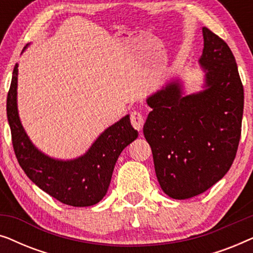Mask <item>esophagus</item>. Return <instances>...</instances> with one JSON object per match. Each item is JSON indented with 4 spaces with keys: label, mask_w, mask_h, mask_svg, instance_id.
<instances>
[{
    "label": "esophagus",
    "mask_w": 253,
    "mask_h": 253,
    "mask_svg": "<svg viewBox=\"0 0 253 253\" xmlns=\"http://www.w3.org/2000/svg\"><path fill=\"white\" fill-rule=\"evenodd\" d=\"M130 121H131V124H132V126L136 130L140 131L141 129H143L144 115L140 112H137V110H133V112H131Z\"/></svg>",
    "instance_id": "34e87169"
}]
</instances>
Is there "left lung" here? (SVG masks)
<instances>
[{
    "mask_svg": "<svg viewBox=\"0 0 253 253\" xmlns=\"http://www.w3.org/2000/svg\"><path fill=\"white\" fill-rule=\"evenodd\" d=\"M200 64L206 89L181 95L171 83L147 99L152 108L144 136L153 154L155 174L166 195L188 199L220 181L233 165L241 139L244 89L226 41L203 27Z\"/></svg>",
    "mask_w": 253,
    "mask_h": 253,
    "instance_id": "8db88e82",
    "label": "left lung"
}]
</instances>
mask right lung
Wrapping results in <instances>:
<instances>
[{
	"mask_svg": "<svg viewBox=\"0 0 253 253\" xmlns=\"http://www.w3.org/2000/svg\"><path fill=\"white\" fill-rule=\"evenodd\" d=\"M17 68L18 64L13 68L6 98V116L19 166L34 184L65 205L84 207L99 203L108 190L121 152L138 137L129 115L109 126L83 157L71 161L48 158L33 146L20 124L16 101Z\"/></svg>",
	"mask_w": 253,
	"mask_h": 253,
	"instance_id": "add662e5",
	"label": "right lung"
}]
</instances>
